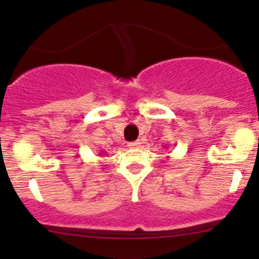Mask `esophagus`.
Segmentation results:
<instances>
[{
  "instance_id": "esophagus-1",
  "label": "esophagus",
  "mask_w": 259,
  "mask_h": 259,
  "mask_svg": "<svg viewBox=\"0 0 259 259\" xmlns=\"http://www.w3.org/2000/svg\"><path fill=\"white\" fill-rule=\"evenodd\" d=\"M139 146H140L139 141H133V142H129V144H127V147H130V148H138Z\"/></svg>"
}]
</instances>
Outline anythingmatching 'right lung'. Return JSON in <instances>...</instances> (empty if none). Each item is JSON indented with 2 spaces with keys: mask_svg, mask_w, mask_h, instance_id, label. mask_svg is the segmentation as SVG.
Masks as SVG:
<instances>
[{
  "mask_svg": "<svg viewBox=\"0 0 259 259\" xmlns=\"http://www.w3.org/2000/svg\"><path fill=\"white\" fill-rule=\"evenodd\" d=\"M102 153H103V152H100V154H102Z\"/></svg>",
  "mask_w": 259,
  "mask_h": 259,
  "instance_id": "1",
  "label": "right lung"
}]
</instances>
